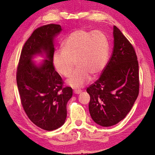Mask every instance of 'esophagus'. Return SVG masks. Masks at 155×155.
I'll return each instance as SVG.
<instances>
[{"instance_id": "1", "label": "esophagus", "mask_w": 155, "mask_h": 155, "mask_svg": "<svg viewBox=\"0 0 155 155\" xmlns=\"http://www.w3.org/2000/svg\"><path fill=\"white\" fill-rule=\"evenodd\" d=\"M81 91H82L80 90H76L74 91V93L75 94H79L81 93Z\"/></svg>"}]
</instances>
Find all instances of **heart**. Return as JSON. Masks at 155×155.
<instances>
[{
  "label": "heart",
  "instance_id": "1",
  "mask_svg": "<svg viewBox=\"0 0 155 155\" xmlns=\"http://www.w3.org/2000/svg\"><path fill=\"white\" fill-rule=\"evenodd\" d=\"M63 49H56L52 63L57 72L68 77L74 67L77 68L67 80L68 85L80 88L96 78L105 69L109 57V44L107 35L100 31L75 30L62 43Z\"/></svg>",
  "mask_w": 155,
  "mask_h": 155
}]
</instances>
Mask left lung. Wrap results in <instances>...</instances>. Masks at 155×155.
Masks as SVG:
<instances>
[{"label":"left lung","instance_id":"left-lung-1","mask_svg":"<svg viewBox=\"0 0 155 155\" xmlns=\"http://www.w3.org/2000/svg\"><path fill=\"white\" fill-rule=\"evenodd\" d=\"M114 49L101 77L87 89L91 118L111 127L127 116L139 94V64L135 49L118 28L114 27Z\"/></svg>","mask_w":155,"mask_h":155}]
</instances>
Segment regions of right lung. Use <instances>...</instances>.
<instances>
[{
  "label": "right lung",
  "instance_id": "add662e5",
  "mask_svg": "<svg viewBox=\"0 0 155 155\" xmlns=\"http://www.w3.org/2000/svg\"><path fill=\"white\" fill-rule=\"evenodd\" d=\"M59 25L50 24L33 31L23 46L18 63L16 81L21 103L28 118L46 130L57 129L67 117L66 105L72 89L63 87V80L54 70L52 54L54 39L61 31ZM45 54L39 66L32 59Z\"/></svg>",
  "mask_w": 155,
  "mask_h": 155
}]
</instances>
